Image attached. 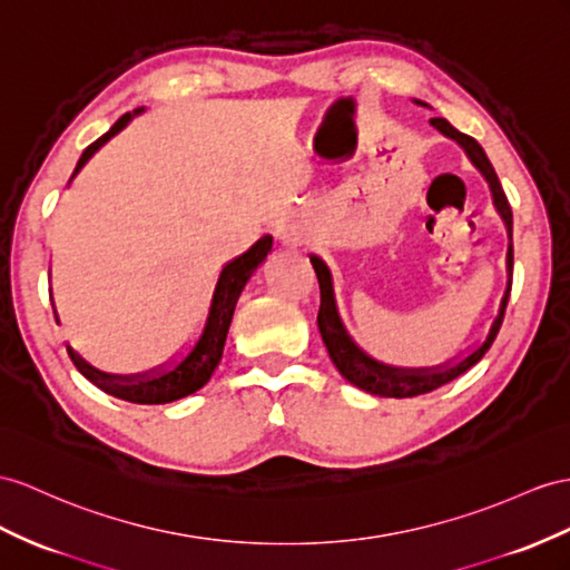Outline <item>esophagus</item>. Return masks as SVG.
<instances>
[{
    "label": "esophagus",
    "mask_w": 570,
    "mask_h": 570,
    "mask_svg": "<svg viewBox=\"0 0 570 570\" xmlns=\"http://www.w3.org/2000/svg\"><path fill=\"white\" fill-rule=\"evenodd\" d=\"M279 238L284 245H294V247H301L305 245V238H308V233H305L303 224H288L282 228Z\"/></svg>",
    "instance_id": "34e87169"
}]
</instances>
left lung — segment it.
Wrapping results in <instances>:
<instances>
[{
  "mask_svg": "<svg viewBox=\"0 0 570 570\" xmlns=\"http://www.w3.org/2000/svg\"><path fill=\"white\" fill-rule=\"evenodd\" d=\"M416 106H426L421 100H414ZM431 125L443 132L445 137L455 139L464 154L470 156L472 164L484 175L489 187H491V197L495 209H499L501 218L505 222V230H508V253H505V269H508V284L503 291V298L499 305V315L491 323V330L487 334L484 344H479L476 348H472L470 354L464 358L455 361V363H445V366H435V368H392L385 366V363L371 358L366 352L354 344V340L348 337V332L344 330L342 317L337 313V303H334V288H332V274L327 269V265L320 257H311L313 269L317 274V284H320V311H317V327L320 334H323V342L327 346V354L332 358L337 371L346 377L348 383L371 392V395H381V397H416V395H426V392L441 387L450 381H455L458 375H462L464 371H470L476 361H481L489 352V346L493 344L495 334L501 330L503 315H505V305L510 298V286H513V212H510L508 197L501 187L499 175H495L491 160L487 158L484 149H481L479 141L466 137L462 132H458L445 118H431Z\"/></svg>",
  "mask_w": 570,
  "mask_h": 570,
  "instance_id": "1",
  "label": "left lung"
}]
</instances>
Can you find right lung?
Masks as SVG:
<instances>
[{"instance_id":"1","label":"right lung","mask_w":570,"mask_h":570,"mask_svg":"<svg viewBox=\"0 0 570 570\" xmlns=\"http://www.w3.org/2000/svg\"><path fill=\"white\" fill-rule=\"evenodd\" d=\"M137 112H141V110L125 112L122 118L115 122L104 137L86 146L75 175L81 170L86 160H89L100 149V146H104L110 137L118 135L122 127H127V122L132 120ZM75 175H71V178H75ZM269 250H272V236H265V238H259L250 247V250L243 253L233 262H228V265L222 269L216 288H214L212 308H209V317H207V325H204L202 337L193 346V352H189L173 371H164V373L151 371L144 375H108V373H100L94 366H89V363H86L79 354H75L67 346L71 363H75L86 381H91L96 387L108 392V395L125 400V402L166 404V402H175L180 397L193 395V392H197L199 387L209 383L214 368L218 366V361H222L226 334L230 327L233 311H236V303L240 298V291L245 288L253 272L262 265V262H265ZM52 311H55V303H52ZM55 317H57V311H55Z\"/></svg>"}]
</instances>
